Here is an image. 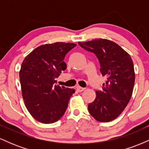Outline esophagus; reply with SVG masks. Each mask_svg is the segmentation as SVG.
<instances>
[{
  "mask_svg": "<svg viewBox=\"0 0 149 149\" xmlns=\"http://www.w3.org/2000/svg\"><path fill=\"white\" fill-rule=\"evenodd\" d=\"M76 90L78 92H81L84 91L85 88H81V87H80V86H77L76 87Z\"/></svg>",
  "mask_w": 149,
  "mask_h": 149,
  "instance_id": "34e87169",
  "label": "esophagus"
}]
</instances>
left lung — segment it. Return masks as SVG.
I'll return each instance as SVG.
<instances>
[{
    "label": "left lung",
    "instance_id": "1",
    "mask_svg": "<svg viewBox=\"0 0 149 149\" xmlns=\"http://www.w3.org/2000/svg\"><path fill=\"white\" fill-rule=\"evenodd\" d=\"M78 44L95 54L101 73L107 79L102 90L96 91L95 100L88 104L89 113L100 122L111 121L123 111L132 95L135 80L132 59L120 46L107 39Z\"/></svg>",
    "mask_w": 149,
    "mask_h": 149
}]
</instances>
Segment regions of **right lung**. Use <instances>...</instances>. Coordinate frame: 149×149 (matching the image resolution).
Listing matches in <instances>:
<instances>
[{"instance_id": "1", "label": "right lung", "mask_w": 149, "mask_h": 149, "mask_svg": "<svg viewBox=\"0 0 149 149\" xmlns=\"http://www.w3.org/2000/svg\"><path fill=\"white\" fill-rule=\"evenodd\" d=\"M76 46L71 42L45 44L25 57L19 71L22 97L27 110L42 123H53L62 117L75 90L55 84L66 69V54Z\"/></svg>"}]
</instances>
